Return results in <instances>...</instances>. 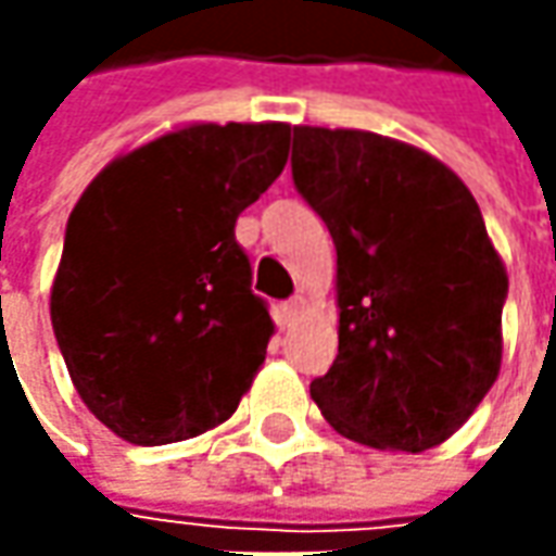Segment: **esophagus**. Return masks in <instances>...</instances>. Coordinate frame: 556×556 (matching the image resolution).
Masks as SVG:
<instances>
[{
  "label": "esophagus",
  "instance_id": "obj_1",
  "mask_svg": "<svg viewBox=\"0 0 556 556\" xmlns=\"http://www.w3.org/2000/svg\"><path fill=\"white\" fill-rule=\"evenodd\" d=\"M303 312H306V296H293V300H288V303L281 306V321H285V325H293Z\"/></svg>",
  "mask_w": 556,
  "mask_h": 556
}]
</instances>
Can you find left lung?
Masks as SVG:
<instances>
[{"label":"left lung","instance_id":"1","mask_svg":"<svg viewBox=\"0 0 556 556\" xmlns=\"http://www.w3.org/2000/svg\"><path fill=\"white\" fill-rule=\"evenodd\" d=\"M293 185L337 247V358L309 387L340 437L437 448L502 371L507 268L470 188L415 144L293 126Z\"/></svg>","mask_w":556,"mask_h":556}]
</instances>
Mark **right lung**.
<instances>
[{
  "label": "right lung",
  "instance_id": "add662e5",
  "mask_svg": "<svg viewBox=\"0 0 556 556\" xmlns=\"http://www.w3.org/2000/svg\"><path fill=\"white\" fill-rule=\"evenodd\" d=\"M288 148V123H188L114 157L76 201L49 309L76 393L114 437H201L250 390L275 321L235 223Z\"/></svg>",
  "mask_w": 556,
  "mask_h": 556
}]
</instances>
